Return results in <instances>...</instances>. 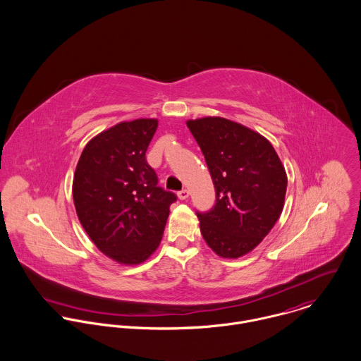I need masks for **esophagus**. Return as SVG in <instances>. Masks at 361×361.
Listing matches in <instances>:
<instances>
[{"label":"esophagus","mask_w":361,"mask_h":361,"mask_svg":"<svg viewBox=\"0 0 361 361\" xmlns=\"http://www.w3.org/2000/svg\"><path fill=\"white\" fill-rule=\"evenodd\" d=\"M178 197L180 199V200H186L188 197H189V190H186V189H183V190H180V192H178Z\"/></svg>","instance_id":"obj_1"}]
</instances>
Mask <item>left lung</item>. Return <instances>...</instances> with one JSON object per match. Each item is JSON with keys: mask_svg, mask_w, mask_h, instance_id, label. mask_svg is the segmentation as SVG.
I'll return each mask as SVG.
<instances>
[{"mask_svg": "<svg viewBox=\"0 0 361 361\" xmlns=\"http://www.w3.org/2000/svg\"><path fill=\"white\" fill-rule=\"evenodd\" d=\"M215 188V206L197 212L207 245L219 257L250 253L269 233L285 204L288 176L272 145L221 116L186 122Z\"/></svg>", "mask_w": 361, "mask_h": 361, "instance_id": "8db88e82", "label": "left lung"}]
</instances>
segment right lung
<instances>
[{"label": "right lung", "instance_id": "1", "mask_svg": "<svg viewBox=\"0 0 361 361\" xmlns=\"http://www.w3.org/2000/svg\"><path fill=\"white\" fill-rule=\"evenodd\" d=\"M157 119L119 122L83 149L73 175L78 218L106 257L136 265L150 257L162 239L172 192L157 186L146 161Z\"/></svg>", "mask_w": 361, "mask_h": 361}]
</instances>
